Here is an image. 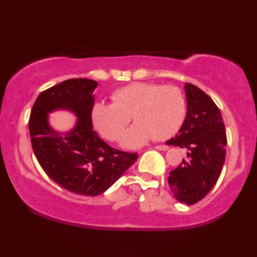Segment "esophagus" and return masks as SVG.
Instances as JSON below:
<instances>
[{
	"instance_id": "obj_1",
	"label": "esophagus",
	"mask_w": 257,
	"mask_h": 257,
	"mask_svg": "<svg viewBox=\"0 0 257 257\" xmlns=\"http://www.w3.org/2000/svg\"><path fill=\"white\" fill-rule=\"evenodd\" d=\"M155 150H159V151H167V150H168V146H167V145H158V146H155Z\"/></svg>"
}]
</instances>
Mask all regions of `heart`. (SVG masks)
I'll return each instance as SVG.
<instances>
[{
	"label": "heart",
	"mask_w": 257,
	"mask_h": 257,
	"mask_svg": "<svg viewBox=\"0 0 257 257\" xmlns=\"http://www.w3.org/2000/svg\"><path fill=\"white\" fill-rule=\"evenodd\" d=\"M113 104L97 102L90 119L97 133L107 141H116L130 119L136 121L121 136L120 144L136 149L150 139L163 141L175 135L184 123L186 101L176 86L135 82L112 94Z\"/></svg>",
	"instance_id": "1"
}]
</instances>
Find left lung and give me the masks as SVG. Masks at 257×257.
I'll use <instances>...</instances> for the list:
<instances>
[{
    "label": "left lung",
    "instance_id": "left-lung-1",
    "mask_svg": "<svg viewBox=\"0 0 257 257\" xmlns=\"http://www.w3.org/2000/svg\"><path fill=\"white\" fill-rule=\"evenodd\" d=\"M187 114L168 145L187 149V160L169 173L168 182L178 202L193 205L216 184L225 159L227 135L219 107L197 86L186 82Z\"/></svg>",
    "mask_w": 257,
    "mask_h": 257
}]
</instances>
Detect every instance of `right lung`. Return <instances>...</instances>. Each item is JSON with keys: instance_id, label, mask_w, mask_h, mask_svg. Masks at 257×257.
<instances>
[{"instance_id": "add662e5", "label": "right lung", "mask_w": 257, "mask_h": 257, "mask_svg": "<svg viewBox=\"0 0 257 257\" xmlns=\"http://www.w3.org/2000/svg\"><path fill=\"white\" fill-rule=\"evenodd\" d=\"M97 85L86 78L60 82L38 95L29 118L33 151L43 170L62 188L86 196L104 193L138 158L112 149L93 130L90 112ZM58 109L77 116L67 133L56 132L48 122L49 113Z\"/></svg>"}]
</instances>
